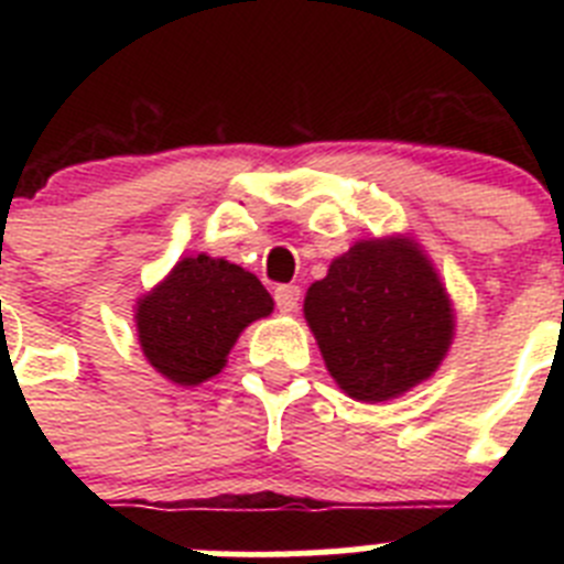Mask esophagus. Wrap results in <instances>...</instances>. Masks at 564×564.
<instances>
[{
    "label": "esophagus",
    "instance_id": "esophagus-1",
    "mask_svg": "<svg viewBox=\"0 0 564 564\" xmlns=\"http://www.w3.org/2000/svg\"><path fill=\"white\" fill-rule=\"evenodd\" d=\"M273 299H276L279 311L293 313L299 307V302H302V291H299V285H279L273 291Z\"/></svg>",
    "mask_w": 564,
    "mask_h": 564
}]
</instances>
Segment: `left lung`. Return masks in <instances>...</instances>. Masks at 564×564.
<instances>
[{"mask_svg":"<svg viewBox=\"0 0 564 564\" xmlns=\"http://www.w3.org/2000/svg\"><path fill=\"white\" fill-rule=\"evenodd\" d=\"M305 318L327 372L356 401L403 395L441 367L455 311L410 237L361 239L307 288Z\"/></svg>","mask_w":564,"mask_h":564,"instance_id":"obj_1","label":"left lung"}]
</instances>
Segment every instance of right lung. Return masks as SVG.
Returning <instances> with one entry per match:
<instances>
[{"label":"right lung","mask_w":564,"mask_h":564,"mask_svg":"<svg viewBox=\"0 0 564 564\" xmlns=\"http://www.w3.org/2000/svg\"><path fill=\"white\" fill-rule=\"evenodd\" d=\"M273 299L253 273L206 253L183 257L161 285L138 299V341L169 381L197 387L226 367L239 333L271 316Z\"/></svg>","instance_id":"right-lung-1"}]
</instances>
